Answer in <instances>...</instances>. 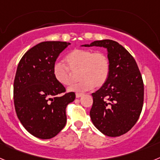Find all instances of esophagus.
<instances>
[{"label": "esophagus", "mask_w": 160, "mask_h": 160, "mask_svg": "<svg viewBox=\"0 0 160 160\" xmlns=\"http://www.w3.org/2000/svg\"><path fill=\"white\" fill-rule=\"evenodd\" d=\"M82 95L83 94H82V93H77V94H76V98H80Z\"/></svg>", "instance_id": "34e87169"}]
</instances>
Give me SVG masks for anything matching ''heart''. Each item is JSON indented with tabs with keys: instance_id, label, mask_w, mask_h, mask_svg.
I'll return each mask as SVG.
<instances>
[{
	"instance_id": "1",
	"label": "heart",
	"mask_w": 160,
	"mask_h": 160,
	"mask_svg": "<svg viewBox=\"0 0 160 160\" xmlns=\"http://www.w3.org/2000/svg\"><path fill=\"white\" fill-rule=\"evenodd\" d=\"M67 66L61 63L53 66V73L55 79L63 86H70L78 73V83L69 88L71 92H83L94 87H100L105 84L111 71V63L104 53L91 49H76L66 58Z\"/></svg>"
}]
</instances>
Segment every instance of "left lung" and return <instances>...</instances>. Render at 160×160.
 <instances>
[{
    "label": "left lung",
    "mask_w": 160,
    "mask_h": 160,
    "mask_svg": "<svg viewBox=\"0 0 160 160\" xmlns=\"http://www.w3.org/2000/svg\"><path fill=\"white\" fill-rule=\"evenodd\" d=\"M81 46L105 48L111 63L107 81L92 94L91 121L107 136L123 135L136 123L143 104V82L136 62L123 46L112 40L94 41Z\"/></svg>",
    "instance_id": "8db88e82"
}]
</instances>
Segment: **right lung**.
Masks as SVG:
<instances>
[{"mask_svg": "<svg viewBox=\"0 0 160 160\" xmlns=\"http://www.w3.org/2000/svg\"><path fill=\"white\" fill-rule=\"evenodd\" d=\"M66 42H43L24 54L13 84L14 106L25 129L42 139L60 132L66 123V106L75 99L53 76L56 59L70 46Z\"/></svg>", "mask_w": 160, "mask_h": 160, "instance_id": "obj_1", "label": "right lung"}]
</instances>
